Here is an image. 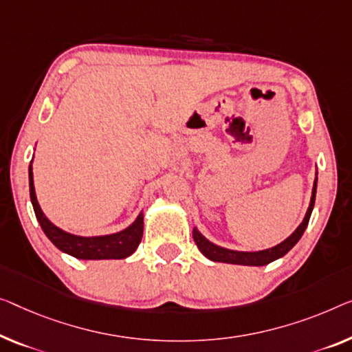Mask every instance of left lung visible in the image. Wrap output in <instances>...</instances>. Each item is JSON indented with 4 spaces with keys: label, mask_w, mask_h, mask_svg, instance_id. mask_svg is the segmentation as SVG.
<instances>
[{
    "label": "left lung",
    "mask_w": 352,
    "mask_h": 352,
    "mask_svg": "<svg viewBox=\"0 0 352 352\" xmlns=\"http://www.w3.org/2000/svg\"><path fill=\"white\" fill-rule=\"evenodd\" d=\"M318 175V172H316ZM316 186H318V177L314 178L313 183V191H311V201H310V207H308L305 218L303 221L298 224V228L294 230V232L287 237L286 240H283L281 243H278L272 248L262 250V251H235V250H228L223 248V246L214 245L207 240L204 235L199 232L197 228L192 229V239L196 242L197 248L201 253L213 262H226V264H237V265H254V267H261V265H267L270 262H274L276 259H280L285 256L287 251L294 248L300 237L305 232V229L308 226V221H310L313 207H314V199H316Z\"/></svg>",
    "instance_id": "8db88e82"
}]
</instances>
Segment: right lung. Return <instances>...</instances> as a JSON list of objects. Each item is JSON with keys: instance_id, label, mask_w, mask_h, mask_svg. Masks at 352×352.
<instances>
[{"instance_id": "obj_1", "label": "right lung", "mask_w": 352, "mask_h": 352, "mask_svg": "<svg viewBox=\"0 0 352 352\" xmlns=\"http://www.w3.org/2000/svg\"><path fill=\"white\" fill-rule=\"evenodd\" d=\"M33 162V161H31ZM30 197L33 204L36 218L41 224L44 234L63 253L74 256L77 259L98 261V259H124L138 250L144 234V213L140 212L135 221L123 230L109 235H96V237H82L60 229L45 217L36 197L33 167L30 164Z\"/></svg>"}]
</instances>
